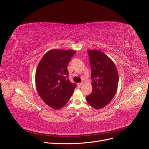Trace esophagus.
<instances>
[{
    "label": "esophagus",
    "instance_id": "1",
    "mask_svg": "<svg viewBox=\"0 0 149 149\" xmlns=\"http://www.w3.org/2000/svg\"><path fill=\"white\" fill-rule=\"evenodd\" d=\"M82 84H83L82 83H78L77 85L78 86H81L82 85Z\"/></svg>",
    "mask_w": 149,
    "mask_h": 149
}]
</instances>
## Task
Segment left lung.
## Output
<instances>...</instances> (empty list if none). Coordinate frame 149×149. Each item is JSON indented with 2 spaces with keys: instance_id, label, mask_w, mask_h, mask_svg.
Returning <instances> with one entry per match:
<instances>
[{
  "instance_id": "left-lung-1",
  "label": "left lung",
  "mask_w": 149,
  "mask_h": 149,
  "mask_svg": "<svg viewBox=\"0 0 149 149\" xmlns=\"http://www.w3.org/2000/svg\"><path fill=\"white\" fill-rule=\"evenodd\" d=\"M91 68L92 93L86 97L90 105L99 109L112 100L116 94L118 74L116 66L105 54L99 50H88Z\"/></svg>"
}]
</instances>
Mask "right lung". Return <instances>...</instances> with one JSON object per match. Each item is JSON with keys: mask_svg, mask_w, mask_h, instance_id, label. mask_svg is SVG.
Returning a JSON list of instances; mask_svg holds the SVG:
<instances>
[{"mask_svg": "<svg viewBox=\"0 0 149 149\" xmlns=\"http://www.w3.org/2000/svg\"><path fill=\"white\" fill-rule=\"evenodd\" d=\"M76 51L52 49L38 63L36 73V85L42 100L49 107L59 109L70 99L76 84L68 79L67 65Z\"/></svg>", "mask_w": 149, "mask_h": 149, "instance_id": "right-lung-1", "label": "right lung"}]
</instances>
